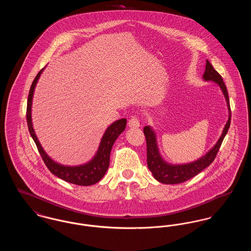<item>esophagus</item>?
Listing matches in <instances>:
<instances>
[{
	"label": "esophagus",
	"mask_w": 251,
	"mask_h": 251,
	"mask_svg": "<svg viewBox=\"0 0 251 251\" xmlns=\"http://www.w3.org/2000/svg\"><path fill=\"white\" fill-rule=\"evenodd\" d=\"M128 125H129V127H131V128H138V127L140 126V123H139V120H138V119H137L135 116H132L131 119L129 120Z\"/></svg>",
	"instance_id": "34e87169"
}]
</instances>
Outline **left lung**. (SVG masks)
Returning a JSON list of instances; mask_svg holds the SVG:
<instances>
[{"label":"left lung","instance_id":"left-lung-1","mask_svg":"<svg viewBox=\"0 0 251 251\" xmlns=\"http://www.w3.org/2000/svg\"><path fill=\"white\" fill-rule=\"evenodd\" d=\"M202 78L204 81H207V82L212 81L220 87L223 95L226 99L227 110H228V119H227V123L216 144L205 155H203L200 159L191 163L180 164V165H171L163 159L158 149L155 131L151 126L144 127V134L146 136V141H147L148 167L151 171L154 179H157L159 182L166 183V184H177V183L186 181L195 177L196 175H198L200 172L202 171L203 169L209 167L213 163L215 156L219 151L222 141L225 135L227 134V130L230 125V115H231L227 87L223 82L221 75L215 71L208 60H206V67H205V72L203 74Z\"/></svg>","mask_w":251,"mask_h":251}]
</instances>
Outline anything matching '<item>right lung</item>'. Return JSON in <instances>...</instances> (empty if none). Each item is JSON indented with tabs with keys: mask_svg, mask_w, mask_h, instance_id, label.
<instances>
[{
	"mask_svg": "<svg viewBox=\"0 0 251 251\" xmlns=\"http://www.w3.org/2000/svg\"><path fill=\"white\" fill-rule=\"evenodd\" d=\"M45 68H43L40 72L37 73L36 78L34 79L32 85L30 87L28 100H27V111H26V119L27 125L30 131L32 138L36 143L37 150L42 157L45 165L47 166L49 170L58 177L60 179L71 182L77 185L88 186L95 184L98 181L102 179L107 171L109 164H110V153L113 148V145L117 138L120 136V133L123 132L126 128V119H121L112 123L104 132L101 137L99 149L97 151L95 156L84 165L80 166H64L57 162H54L50 156L45 152L41 144L39 143L38 138L36 135L35 130L33 128L32 122V101L34 91L36 88L37 81Z\"/></svg>",
	"mask_w": 251,
	"mask_h": 251,
	"instance_id": "obj_1",
	"label": "right lung"
}]
</instances>
